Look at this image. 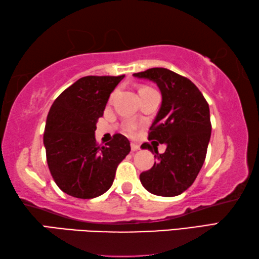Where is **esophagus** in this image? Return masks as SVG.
<instances>
[{"instance_id": "34e87169", "label": "esophagus", "mask_w": 259, "mask_h": 259, "mask_svg": "<svg viewBox=\"0 0 259 259\" xmlns=\"http://www.w3.org/2000/svg\"><path fill=\"white\" fill-rule=\"evenodd\" d=\"M138 150H139V145H138V144L131 143V151L136 152V151H138Z\"/></svg>"}]
</instances>
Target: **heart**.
<instances>
[{
	"mask_svg": "<svg viewBox=\"0 0 259 259\" xmlns=\"http://www.w3.org/2000/svg\"><path fill=\"white\" fill-rule=\"evenodd\" d=\"M148 90H152V89H150V88H147V87H142V88H140V89H139V94H140V93H145V91H148ZM114 96H115V93L112 94L111 99H113ZM133 130H134V125H129V131H133Z\"/></svg>",
	"mask_w": 259,
	"mask_h": 259,
	"instance_id": "heart-1",
	"label": "heart"
}]
</instances>
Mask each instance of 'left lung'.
Instances as JSON below:
<instances>
[{
  "label": "left lung",
  "instance_id": "1",
  "mask_svg": "<svg viewBox=\"0 0 259 259\" xmlns=\"http://www.w3.org/2000/svg\"><path fill=\"white\" fill-rule=\"evenodd\" d=\"M159 87L162 104L148 140L142 148L154 151L156 162L140 174V182L152 194L176 196L186 191L198 176L207 155L211 136L209 105L196 85L170 69L155 67L134 74ZM167 146L159 155L157 145Z\"/></svg>",
  "mask_w": 259,
  "mask_h": 259
}]
</instances>
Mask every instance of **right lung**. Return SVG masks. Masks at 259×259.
<instances>
[{"label":"right lung","instance_id":"obj_1","mask_svg":"<svg viewBox=\"0 0 259 259\" xmlns=\"http://www.w3.org/2000/svg\"><path fill=\"white\" fill-rule=\"evenodd\" d=\"M124 75L84 76L52 104L43 135L51 176L61 191L94 199L112 186L116 168L129 154L130 143L116 134L105 146L96 142V123L109 95Z\"/></svg>","mask_w":259,"mask_h":259}]
</instances>
